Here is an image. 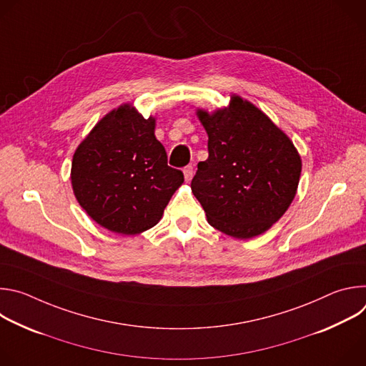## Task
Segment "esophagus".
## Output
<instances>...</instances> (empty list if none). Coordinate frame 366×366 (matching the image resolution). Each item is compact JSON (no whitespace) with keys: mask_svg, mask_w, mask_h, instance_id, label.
<instances>
[{"mask_svg":"<svg viewBox=\"0 0 366 366\" xmlns=\"http://www.w3.org/2000/svg\"><path fill=\"white\" fill-rule=\"evenodd\" d=\"M192 175H194V168H192L191 165L185 167V168H184V177H185V181H191Z\"/></svg>","mask_w":366,"mask_h":366,"instance_id":"34e87169","label":"esophagus"}]
</instances>
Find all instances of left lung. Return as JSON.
Segmentation results:
<instances>
[{
	"label": "left lung",
	"instance_id": "left-lung-1",
	"mask_svg": "<svg viewBox=\"0 0 366 366\" xmlns=\"http://www.w3.org/2000/svg\"><path fill=\"white\" fill-rule=\"evenodd\" d=\"M208 159L198 162L192 194L214 229L249 239L267 232L295 197L301 159L292 142L253 104L233 97L214 114L198 112Z\"/></svg>",
	"mask_w": 366,
	"mask_h": 366
}]
</instances>
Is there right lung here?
<instances>
[{"instance_id":"1","label":"right lung","mask_w":366,"mask_h":366,"mask_svg":"<svg viewBox=\"0 0 366 366\" xmlns=\"http://www.w3.org/2000/svg\"><path fill=\"white\" fill-rule=\"evenodd\" d=\"M71 179L92 220L119 234H137L161 220L184 174L168 165L154 119H143L126 104L78 146Z\"/></svg>"}]
</instances>
